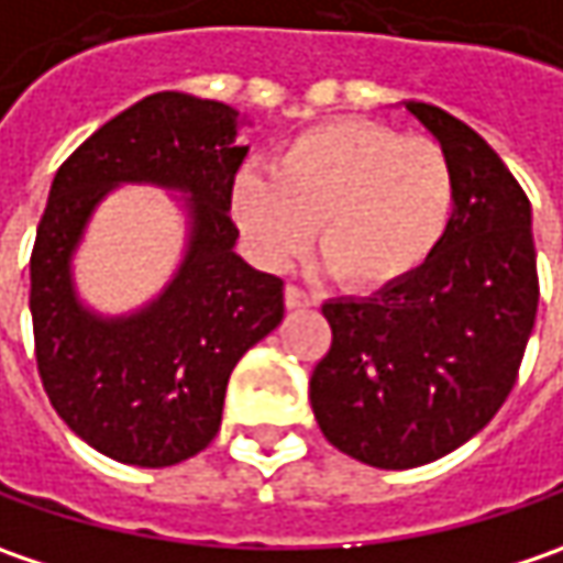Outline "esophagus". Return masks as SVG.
I'll return each instance as SVG.
<instances>
[{
    "instance_id": "1",
    "label": "esophagus",
    "mask_w": 563,
    "mask_h": 563,
    "mask_svg": "<svg viewBox=\"0 0 563 563\" xmlns=\"http://www.w3.org/2000/svg\"><path fill=\"white\" fill-rule=\"evenodd\" d=\"M283 299H286V308H311L314 306V296L306 292L302 286H296V283H289L286 289H283Z\"/></svg>"
}]
</instances>
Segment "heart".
Instances as JSON below:
<instances>
[{
	"label": "heart",
	"instance_id": "obj_1",
	"mask_svg": "<svg viewBox=\"0 0 563 563\" xmlns=\"http://www.w3.org/2000/svg\"><path fill=\"white\" fill-rule=\"evenodd\" d=\"M456 208L448 151L372 119H330L286 141L267 169L233 183L242 233L271 264L302 252L318 220V255L355 289L412 277L438 252Z\"/></svg>",
	"mask_w": 563,
	"mask_h": 563
}]
</instances>
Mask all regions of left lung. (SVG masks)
I'll return each instance as SVG.
<instances>
[{
  "instance_id": "obj_1",
  "label": "left lung",
  "mask_w": 563,
  "mask_h": 563,
  "mask_svg": "<svg viewBox=\"0 0 563 563\" xmlns=\"http://www.w3.org/2000/svg\"><path fill=\"white\" fill-rule=\"evenodd\" d=\"M412 112L448 151L456 208L438 252L372 299L324 302L330 350L308 397L336 451L412 470L456 451L517 384L539 308L532 210L504 159L431 103Z\"/></svg>"
}]
</instances>
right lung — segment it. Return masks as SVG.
Returning a JSON list of instances; mask_svg holds the SVG:
<instances>
[{
  "label": "right lung",
  "instance_id": "1",
  "mask_svg": "<svg viewBox=\"0 0 563 563\" xmlns=\"http://www.w3.org/2000/svg\"><path fill=\"white\" fill-rule=\"evenodd\" d=\"M239 112L163 90L119 112L65 159L31 252V318L43 390L93 451L173 466L205 451L235 362L283 321V280L235 255L230 208L245 144ZM192 195L189 252L164 296L129 319H97L70 286V252L112 184Z\"/></svg>",
  "mask_w": 563,
  "mask_h": 563
}]
</instances>
